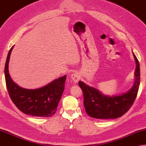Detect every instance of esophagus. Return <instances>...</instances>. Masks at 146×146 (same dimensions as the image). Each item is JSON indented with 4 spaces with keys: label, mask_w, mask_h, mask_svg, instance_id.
<instances>
[{
    "label": "esophagus",
    "mask_w": 146,
    "mask_h": 146,
    "mask_svg": "<svg viewBox=\"0 0 146 146\" xmlns=\"http://www.w3.org/2000/svg\"><path fill=\"white\" fill-rule=\"evenodd\" d=\"M80 77H80V75L77 72H74V74H72V76H71V78H72V81L75 82L79 81L80 79Z\"/></svg>",
    "instance_id": "obj_1"
}]
</instances>
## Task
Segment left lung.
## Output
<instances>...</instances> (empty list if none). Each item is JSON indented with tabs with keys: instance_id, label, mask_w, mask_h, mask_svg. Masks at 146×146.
Instances as JSON below:
<instances>
[{
	"instance_id": "1",
	"label": "left lung",
	"mask_w": 146,
	"mask_h": 146,
	"mask_svg": "<svg viewBox=\"0 0 146 146\" xmlns=\"http://www.w3.org/2000/svg\"><path fill=\"white\" fill-rule=\"evenodd\" d=\"M135 81L132 87L122 94L110 96L84 82L79 81L84 96V106L87 114L98 119H113L120 117L129 110L134 102L140 85V65L136 56Z\"/></svg>"
}]
</instances>
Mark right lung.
Here are the masks:
<instances>
[{
	"label": "right lung",
	"mask_w": 146,
	"mask_h": 146,
	"mask_svg": "<svg viewBox=\"0 0 146 146\" xmlns=\"http://www.w3.org/2000/svg\"><path fill=\"white\" fill-rule=\"evenodd\" d=\"M13 47L8 53L4 70L5 82L11 99L25 114L38 117H52L56 111L64 91L66 76L34 90L20 87L13 81L9 73V62Z\"/></svg>",
	"instance_id": "add662e5"
}]
</instances>
